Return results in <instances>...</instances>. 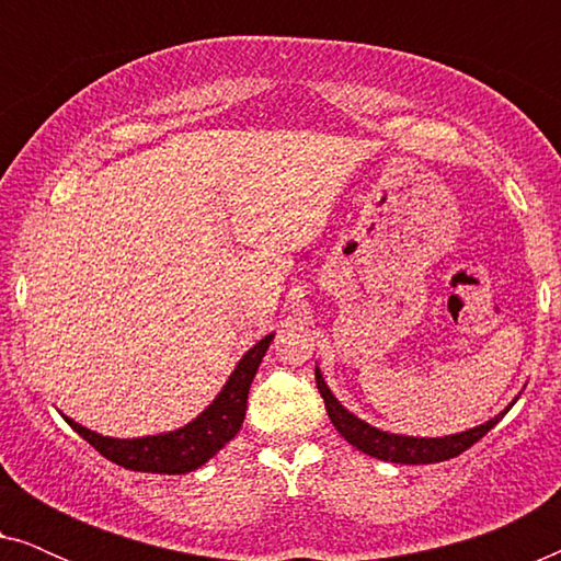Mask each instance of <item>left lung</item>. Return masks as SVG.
<instances>
[{
  "instance_id": "8db88e82",
  "label": "left lung",
  "mask_w": 561,
  "mask_h": 561,
  "mask_svg": "<svg viewBox=\"0 0 561 561\" xmlns=\"http://www.w3.org/2000/svg\"><path fill=\"white\" fill-rule=\"evenodd\" d=\"M317 388L321 398H324L327 413L332 419V424L336 432H340L344 439H347L352 447H357L365 455L386 459V462H396V465H432V462H444V459H451L457 455H462L465 449H470L474 442H480L490 428H493L497 421H501L508 409L497 413L495 419L485 421V424L467 428V432L459 434H449V436H436V439H424V436H401V434H388L380 432L367 424V421L357 419L355 413H350L344 405L336 401L332 396V390L324 382V375L317 367Z\"/></svg>"
}]
</instances>
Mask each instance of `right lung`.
<instances>
[{
	"mask_svg": "<svg viewBox=\"0 0 561 561\" xmlns=\"http://www.w3.org/2000/svg\"><path fill=\"white\" fill-rule=\"evenodd\" d=\"M271 342L273 334H267L255 347L244 352L232 375H229V380L225 382V388L219 390V396L194 421L175 428V432L140 436V439H114V436H102L87 426L76 424L73 419H64L99 455H104L114 465L125 467V470L156 474H183L198 470L240 432L244 411H248L252 378H255Z\"/></svg>",
	"mask_w": 561,
	"mask_h": 561,
	"instance_id": "add662e5",
	"label": "right lung"
}]
</instances>
